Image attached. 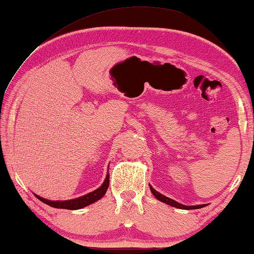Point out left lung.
I'll list each match as a JSON object with an SVG mask.
<instances>
[{
	"instance_id": "8db88e82",
	"label": "left lung",
	"mask_w": 254,
	"mask_h": 254,
	"mask_svg": "<svg viewBox=\"0 0 254 254\" xmlns=\"http://www.w3.org/2000/svg\"><path fill=\"white\" fill-rule=\"evenodd\" d=\"M150 191L152 192V194H154L159 201H162V202H164V203H167V204H170V206L176 207L179 209H188V210H191V209H199V208H202V207L206 206V204H199V206H184V204H181L179 202H176L175 200L170 199V198H167V196L160 194V193L157 192L152 187H150Z\"/></svg>"
}]
</instances>
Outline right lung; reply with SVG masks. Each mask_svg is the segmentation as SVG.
Listing matches in <instances>:
<instances>
[{
    "label": "right lung",
    "mask_w": 254,
    "mask_h": 254,
    "mask_svg": "<svg viewBox=\"0 0 254 254\" xmlns=\"http://www.w3.org/2000/svg\"><path fill=\"white\" fill-rule=\"evenodd\" d=\"M108 184H110V175L106 176V180L104 181V183L102 187L97 190H95L94 192L88 193V194L80 196V198H76L73 200H65V201H51V200H46L44 198H40V196L36 195L37 198L43 201L44 203L48 204V206L54 207V208H60V209H70V210H75V209H81L86 206H89V204L96 202V201L99 200L100 198H103V195L105 194L107 189H108Z\"/></svg>",
    "instance_id": "add662e5"
}]
</instances>
